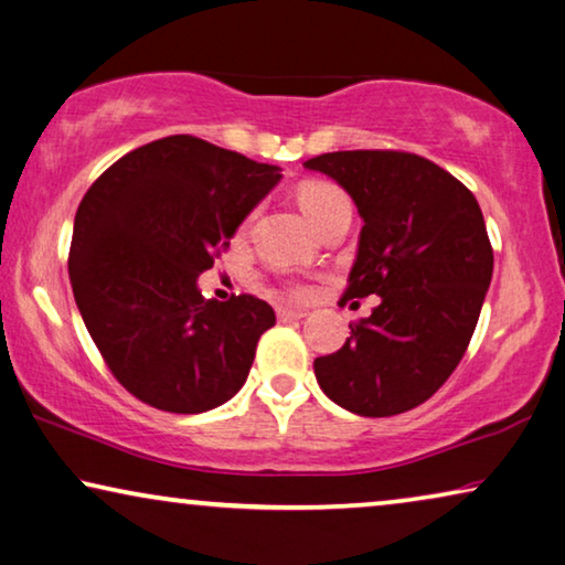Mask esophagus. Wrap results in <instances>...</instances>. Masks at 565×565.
I'll use <instances>...</instances> for the list:
<instances>
[{"mask_svg": "<svg viewBox=\"0 0 565 565\" xmlns=\"http://www.w3.org/2000/svg\"><path fill=\"white\" fill-rule=\"evenodd\" d=\"M302 316H306V310L300 308H277V318H280V321H298Z\"/></svg>", "mask_w": 565, "mask_h": 565, "instance_id": "34e87169", "label": "esophagus"}]
</instances>
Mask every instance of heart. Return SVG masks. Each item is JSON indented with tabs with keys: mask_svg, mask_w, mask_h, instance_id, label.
Instances as JSON below:
<instances>
[{
	"mask_svg": "<svg viewBox=\"0 0 565 565\" xmlns=\"http://www.w3.org/2000/svg\"><path fill=\"white\" fill-rule=\"evenodd\" d=\"M298 203L302 214L308 216V222L318 226L326 216L333 214V211L341 206H349V199L343 195L341 188L331 183H306L298 193ZM302 296V290H298Z\"/></svg>",
	"mask_w": 565,
	"mask_h": 565,
	"instance_id": "b5f03b06",
	"label": "heart"
}]
</instances>
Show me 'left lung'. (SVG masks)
Instances as JSON below:
<instances>
[{
  "instance_id": "1",
  "label": "left lung",
  "mask_w": 565,
  "mask_h": 565,
  "mask_svg": "<svg viewBox=\"0 0 565 565\" xmlns=\"http://www.w3.org/2000/svg\"><path fill=\"white\" fill-rule=\"evenodd\" d=\"M302 166L337 181L364 222L343 298L380 296L337 354L316 359V380L364 418L413 411L461 362L492 282L479 203L411 152H326Z\"/></svg>"
}]
</instances>
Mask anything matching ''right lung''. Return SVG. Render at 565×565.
<instances>
[{
  "label": "right lung",
  "mask_w": 565,
  "mask_h": 565,
  "mask_svg": "<svg viewBox=\"0 0 565 565\" xmlns=\"http://www.w3.org/2000/svg\"><path fill=\"white\" fill-rule=\"evenodd\" d=\"M280 178L277 166L173 135L88 188L73 222V298L111 374L142 403L206 413L247 382L275 310L255 296L206 300L199 275Z\"/></svg>",
  "instance_id": "add662e5"
}]
</instances>
